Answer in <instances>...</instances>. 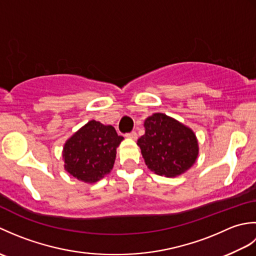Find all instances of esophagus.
<instances>
[{"label":"esophagus","instance_id":"34e87169","mask_svg":"<svg viewBox=\"0 0 256 256\" xmlns=\"http://www.w3.org/2000/svg\"><path fill=\"white\" fill-rule=\"evenodd\" d=\"M126 138H131V140H136V138H138V133L135 132V131H133V132H131V133L126 134Z\"/></svg>","mask_w":256,"mask_h":256}]
</instances>
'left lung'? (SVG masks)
Here are the masks:
<instances>
[{
  "label": "left lung",
  "mask_w": 256,
  "mask_h": 256,
  "mask_svg": "<svg viewBox=\"0 0 256 256\" xmlns=\"http://www.w3.org/2000/svg\"><path fill=\"white\" fill-rule=\"evenodd\" d=\"M145 134L138 140L145 164L157 175L176 177L197 160L198 140L192 128L164 113L144 122Z\"/></svg>",
  "instance_id": "8db88e82"
}]
</instances>
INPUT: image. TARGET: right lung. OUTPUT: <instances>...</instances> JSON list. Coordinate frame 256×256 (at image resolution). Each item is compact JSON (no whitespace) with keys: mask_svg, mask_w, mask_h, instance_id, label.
<instances>
[{"mask_svg":"<svg viewBox=\"0 0 256 256\" xmlns=\"http://www.w3.org/2000/svg\"><path fill=\"white\" fill-rule=\"evenodd\" d=\"M123 140L111 125L89 121L64 146V170L78 180L92 184L111 172L116 148Z\"/></svg>","mask_w":256,"mask_h":256,"instance_id":"obj_1","label":"right lung"}]
</instances>
